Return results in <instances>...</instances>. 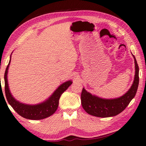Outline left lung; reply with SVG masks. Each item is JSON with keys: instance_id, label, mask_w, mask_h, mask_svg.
Listing matches in <instances>:
<instances>
[{"instance_id": "1", "label": "left lung", "mask_w": 146, "mask_h": 146, "mask_svg": "<svg viewBox=\"0 0 146 146\" xmlns=\"http://www.w3.org/2000/svg\"><path fill=\"white\" fill-rule=\"evenodd\" d=\"M135 76L133 84L128 92L121 98L114 99H105L92 96L84 88L81 93V103L88 114L100 117H108L119 114L125 110L137 92L139 84V68L135 57Z\"/></svg>"}]
</instances>
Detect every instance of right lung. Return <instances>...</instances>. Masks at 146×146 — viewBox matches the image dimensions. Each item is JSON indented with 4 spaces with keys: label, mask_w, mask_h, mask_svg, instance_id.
I'll use <instances>...</instances> for the list:
<instances>
[{
    "label": "right lung",
    "mask_w": 146,
    "mask_h": 146,
    "mask_svg": "<svg viewBox=\"0 0 146 146\" xmlns=\"http://www.w3.org/2000/svg\"><path fill=\"white\" fill-rule=\"evenodd\" d=\"M11 60V57H10ZM10 60L7 66L5 73H4V82H5V94L7 101L9 104L12 106L18 114L26 119L38 120L42 119L46 117H49L56 112L58 106L59 99L61 95L68 88V87L72 84V82L68 81L62 84L58 88L51 96L47 101L41 104L36 105H25L19 102L13 98L8 88V79H7V74Z\"/></svg>",
    "instance_id": "add662e5"
}]
</instances>
